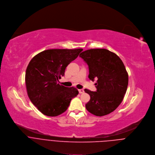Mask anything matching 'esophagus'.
<instances>
[{
    "mask_svg": "<svg viewBox=\"0 0 155 155\" xmlns=\"http://www.w3.org/2000/svg\"><path fill=\"white\" fill-rule=\"evenodd\" d=\"M79 94H84V89H79Z\"/></svg>",
    "mask_w": 155,
    "mask_h": 155,
    "instance_id": "1",
    "label": "esophagus"
}]
</instances>
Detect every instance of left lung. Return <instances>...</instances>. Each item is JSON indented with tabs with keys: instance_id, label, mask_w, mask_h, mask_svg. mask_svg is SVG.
I'll list each match as a JSON object with an SVG mask.
<instances>
[{
	"instance_id": "8db88e82",
	"label": "left lung",
	"mask_w": 155,
	"mask_h": 155,
	"mask_svg": "<svg viewBox=\"0 0 155 155\" xmlns=\"http://www.w3.org/2000/svg\"><path fill=\"white\" fill-rule=\"evenodd\" d=\"M88 66V78L97 81V91H84L90 97L87 110L96 116L115 110L123 101L128 84V74L120 57L106 49H91L79 55Z\"/></svg>"
}]
</instances>
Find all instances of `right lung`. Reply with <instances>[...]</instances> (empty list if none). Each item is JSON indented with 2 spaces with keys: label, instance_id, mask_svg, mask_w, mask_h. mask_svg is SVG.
<instances>
[{
  "label": "right lung",
  "instance_id": "right-lung-1",
  "mask_svg": "<svg viewBox=\"0 0 155 155\" xmlns=\"http://www.w3.org/2000/svg\"><path fill=\"white\" fill-rule=\"evenodd\" d=\"M82 49H48L32 58L25 72L27 95L31 102L44 115L56 117L67 110L77 88L58 84L66 67Z\"/></svg>",
  "mask_w": 155,
  "mask_h": 155
}]
</instances>
